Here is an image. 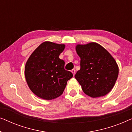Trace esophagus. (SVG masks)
<instances>
[{"mask_svg": "<svg viewBox=\"0 0 132 132\" xmlns=\"http://www.w3.org/2000/svg\"><path fill=\"white\" fill-rule=\"evenodd\" d=\"M71 72H72V73H73V76H75V73H76V70L75 69H73V70H71Z\"/></svg>", "mask_w": 132, "mask_h": 132, "instance_id": "obj_1", "label": "esophagus"}]
</instances>
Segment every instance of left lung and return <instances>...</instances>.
I'll return each mask as SVG.
<instances>
[{
  "label": "left lung",
  "mask_w": 132,
  "mask_h": 132,
  "mask_svg": "<svg viewBox=\"0 0 132 132\" xmlns=\"http://www.w3.org/2000/svg\"><path fill=\"white\" fill-rule=\"evenodd\" d=\"M80 69L75 77L83 91L95 98L104 96L112 89L118 76V67L109 52L100 44L77 45Z\"/></svg>",
  "instance_id": "1"
}]
</instances>
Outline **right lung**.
<instances>
[{
    "label": "right lung",
    "mask_w": 132,
    "mask_h": 132,
    "mask_svg": "<svg viewBox=\"0 0 132 132\" xmlns=\"http://www.w3.org/2000/svg\"><path fill=\"white\" fill-rule=\"evenodd\" d=\"M65 45L43 43L36 48L27 61L24 73L30 90L44 100H52L62 94L67 82L73 77L65 70V62L59 56Z\"/></svg>",
    "instance_id": "obj_1"
}]
</instances>
